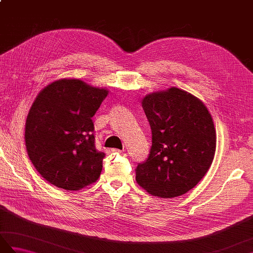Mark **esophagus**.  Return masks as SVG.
Returning <instances> with one entry per match:
<instances>
[{"label":"esophagus","mask_w":253,"mask_h":253,"mask_svg":"<svg viewBox=\"0 0 253 253\" xmlns=\"http://www.w3.org/2000/svg\"><path fill=\"white\" fill-rule=\"evenodd\" d=\"M106 152L107 153H122L123 151L120 149H107Z\"/></svg>","instance_id":"esophagus-1"}]
</instances>
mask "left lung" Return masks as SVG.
Listing matches in <instances>:
<instances>
[{"instance_id":"obj_1","label":"left lung","mask_w":253,"mask_h":253,"mask_svg":"<svg viewBox=\"0 0 253 253\" xmlns=\"http://www.w3.org/2000/svg\"><path fill=\"white\" fill-rule=\"evenodd\" d=\"M152 147L136 169V181L150 195L174 198L192 189L211 166L216 150L213 118L203 102L176 87L143 96Z\"/></svg>"}]
</instances>
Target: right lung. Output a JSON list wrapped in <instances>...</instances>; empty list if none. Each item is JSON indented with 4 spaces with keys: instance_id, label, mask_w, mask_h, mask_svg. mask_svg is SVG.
Wrapping results in <instances>:
<instances>
[{
    "instance_id": "add662e5",
    "label": "right lung",
    "mask_w": 253,
    "mask_h": 253,
    "mask_svg": "<svg viewBox=\"0 0 253 253\" xmlns=\"http://www.w3.org/2000/svg\"><path fill=\"white\" fill-rule=\"evenodd\" d=\"M107 94L82 79L62 78L37 95L26 120V149L53 186L74 191L99 179L104 153L95 150L91 117Z\"/></svg>"
}]
</instances>
